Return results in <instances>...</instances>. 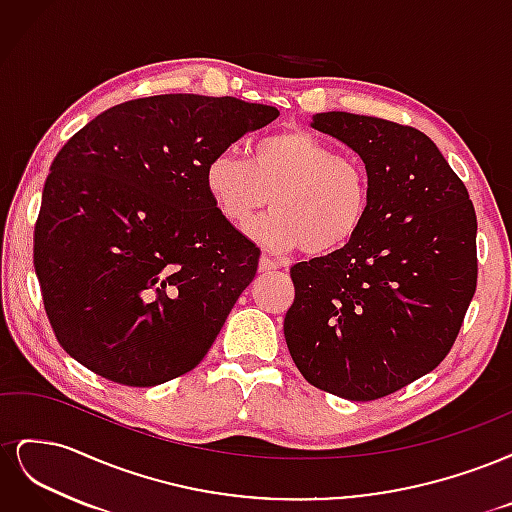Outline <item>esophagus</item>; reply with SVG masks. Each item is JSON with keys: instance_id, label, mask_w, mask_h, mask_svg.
Instances as JSON below:
<instances>
[{"instance_id": "1", "label": "esophagus", "mask_w": 512, "mask_h": 512, "mask_svg": "<svg viewBox=\"0 0 512 512\" xmlns=\"http://www.w3.org/2000/svg\"><path fill=\"white\" fill-rule=\"evenodd\" d=\"M273 269H277L275 262H273L267 254H262V256H260V262H258V271L269 273V271H273Z\"/></svg>"}]
</instances>
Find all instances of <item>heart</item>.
<instances>
[{
    "label": "heart",
    "mask_w": 512,
    "mask_h": 512,
    "mask_svg": "<svg viewBox=\"0 0 512 512\" xmlns=\"http://www.w3.org/2000/svg\"><path fill=\"white\" fill-rule=\"evenodd\" d=\"M205 188L222 220L245 230L272 200L274 211L250 227L277 252L303 247L327 256L344 250L363 230L371 209L367 166L337 153L307 130H282L250 147V156L220 151L205 168Z\"/></svg>",
    "instance_id": "heart-1"
}]
</instances>
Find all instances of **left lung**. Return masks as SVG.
Segmentation results:
<instances>
[{
	"label": "left lung",
	"instance_id": "8db88e82",
	"mask_svg": "<svg viewBox=\"0 0 512 512\" xmlns=\"http://www.w3.org/2000/svg\"><path fill=\"white\" fill-rule=\"evenodd\" d=\"M312 126L359 153L371 209L344 250L290 267L286 344L316 389L380 399L451 352L476 292V211L421 130L352 113H318Z\"/></svg>",
	"mask_w": 512,
	"mask_h": 512
}]
</instances>
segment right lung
I'll use <instances>...</instances> for the list:
<instances>
[{"label": "right lung", "instance_id": "right-lung-1", "mask_svg": "<svg viewBox=\"0 0 512 512\" xmlns=\"http://www.w3.org/2000/svg\"><path fill=\"white\" fill-rule=\"evenodd\" d=\"M277 115L230 96H149L108 108L59 149L34 267L72 359L123 386H156L205 359L260 258L215 211L205 168Z\"/></svg>", "mask_w": 512, "mask_h": 512}]
</instances>
